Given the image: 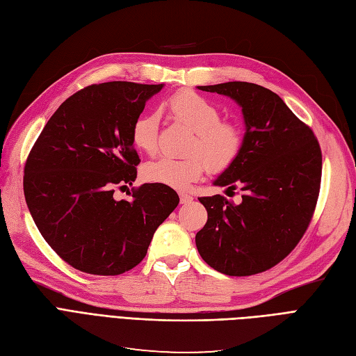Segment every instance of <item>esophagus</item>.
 <instances>
[{"mask_svg": "<svg viewBox=\"0 0 356 356\" xmlns=\"http://www.w3.org/2000/svg\"><path fill=\"white\" fill-rule=\"evenodd\" d=\"M193 200V197L190 196V195H186V193H179V202L182 203V204H187V203H190Z\"/></svg>", "mask_w": 356, "mask_h": 356, "instance_id": "34e87169", "label": "esophagus"}]
</instances>
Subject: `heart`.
<instances>
[{"label":"heart","mask_w":356,"mask_h":356,"mask_svg":"<svg viewBox=\"0 0 356 356\" xmlns=\"http://www.w3.org/2000/svg\"><path fill=\"white\" fill-rule=\"evenodd\" d=\"M168 106L178 122L195 132L190 153H200L209 169L222 170L238 157L242 147L241 129L234 123L221 122V111L213 102L193 90H181L172 96ZM159 123L157 113L141 114L134 122L131 139L139 152L156 153ZM204 161L197 154L186 159L160 157L144 166L143 175L148 182L184 190L202 177L207 169Z\"/></svg>","instance_id":"b5f03b06"}]
</instances>
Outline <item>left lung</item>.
Segmentation results:
<instances>
[{
    "label": "left lung",
    "instance_id": "left-lung-1",
    "mask_svg": "<svg viewBox=\"0 0 356 356\" xmlns=\"http://www.w3.org/2000/svg\"><path fill=\"white\" fill-rule=\"evenodd\" d=\"M197 89L233 99L245 124L238 157L212 181L225 190L241 188L242 200L199 197L208 221L196 234L197 251L224 275L264 272L294 250L310 222L321 184L319 144L282 98L263 86L229 81Z\"/></svg>",
    "mask_w": 356,
    "mask_h": 356
}]
</instances>
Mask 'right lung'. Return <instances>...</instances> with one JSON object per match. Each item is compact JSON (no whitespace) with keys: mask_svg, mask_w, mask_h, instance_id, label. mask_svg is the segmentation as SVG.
I'll return each instance as SVG.
<instances>
[{"mask_svg":"<svg viewBox=\"0 0 356 356\" xmlns=\"http://www.w3.org/2000/svg\"><path fill=\"white\" fill-rule=\"evenodd\" d=\"M163 88L89 86L59 106L31 149L24 177L31 217L51 250L77 270L101 276L131 270L178 207L177 191L161 184L141 186L132 200L114 199L115 187L136 179L132 124Z\"/></svg>","mask_w":356,"mask_h":356,"instance_id":"obj_1","label":"right lung"}]
</instances>
